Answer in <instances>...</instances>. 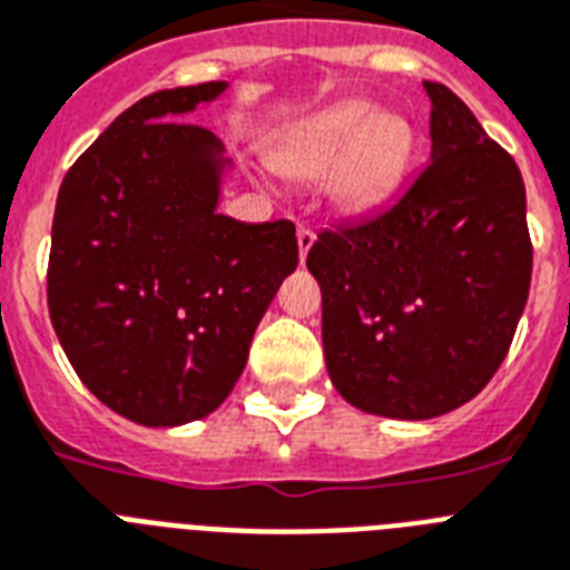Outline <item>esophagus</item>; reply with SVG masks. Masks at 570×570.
<instances>
[{
	"label": "esophagus",
	"instance_id": "34e87169",
	"mask_svg": "<svg viewBox=\"0 0 570 570\" xmlns=\"http://www.w3.org/2000/svg\"><path fill=\"white\" fill-rule=\"evenodd\" d=\"M297 247H299V262H306L308 249L314 247V232L308 226H299L297 232Z\"/></svg>",
	"mask_w": 570,
	"mask_h": 570
}]
</instances>
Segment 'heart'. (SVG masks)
<instances>
[{"label": "heart", "mask_w": 570, "mask_h": 570, "mask_svg": "<svg viewBox=\"0 0 570 570\" xmlns=\"http://www.w3.org/2000/svg\"><path fill=\"white\" fill-rule=\"evenodd\" d=\"M414 156V129L403 114L371 99H344L299 122L282 140L273 167L297 181L323 179L338 214L362 217L394 199Z\"/></svg>", "instance_id": "obj_1"}]
</instances>
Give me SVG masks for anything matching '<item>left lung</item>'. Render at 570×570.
<instances>
[{
  "mask_svg": "<svg viewBox=\"0 0 570 570\" xmlns=\"http://www.w3.org/2000/svg\"><path fill=\"white\" fill-rule=\"evenodd\" d=\"M432 99L430 164L389 208L308 249L326 371L350 406L430 421L465 406L507 358L530 294L518 164L462 99Z\"/></svg>",
  "mask_w": 570,
  "mask_h": 570,
  "instance_id": "8db88e82",
  "label": "left lung"
}]
</instances>
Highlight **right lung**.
I'll list each match as a JSON object with an SVG mask.
<instances>
[{
	"label": "right lung",
	"instance_id": "1",
	"mask_svg": "<svg viewBox=\"0 0 570 570\" xmlns=\"http://www.w3.org/2000/svg\"><path fill=\"white\" fill-rule=\"evenodd\" d=\"M226 88L206 81L131 105L72 164L55 203V335L90 394L140 426L220 406L297 271L294 223L217 212L232 158L212 131L181 122Z\"/></svg>",
	"mask_w": 570,
	"mask_h": 570
}]
</instances>
